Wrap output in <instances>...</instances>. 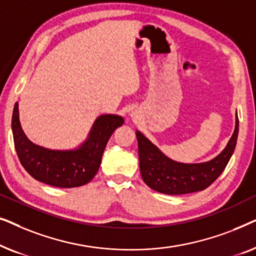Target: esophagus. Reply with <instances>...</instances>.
<instances>
[{
  "mask_svg": "<svg viewBox=\"0 0 256 256\" xmlns=\"http://www.w3.org/2000/svg\"><path fill=\"white\" fill-rule=\"evenodd\" d=\"M132 116H135V114H132Z\"/></svg>",
  "mask_w": 256,
  "mask_h": 256,
  "instance_id": "1",
  "label": "esophagus"
}]
</instances>
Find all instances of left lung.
Instances as JSON below:
<instances>
[{"mask_svg": "<svg viewBox=\"0 0 256 256\" xmlns=\"http://www.w3.org/2000/svg\"><path fill=\"white\" fill-rule=\"evenodd\" d=\"M239 118L225 149L214 158L202 163H180L160 152L140 130H136L138 143L140 171L150 188L166 194H185L205 190L218 178L230 162L236 146Z\"/></svg>", "mask_w": 256, "mask_h": 256, "instance_id": "left-lung-1", "label": "left lung"}]
</instances>
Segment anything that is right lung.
<instances>
[{
	"label": "right lung",
	"mask_w": 256,
	"mask_h": 256,
	"mask_svg": "<svg viewBox=\"0 0 256 256\" xmlns=\"http://www.w3.org/2000/svg\"><path fill=\"white\" fill-rule=\"evenodd\" d=\"M124 118L115 114L98 116L88 136L74 149H48L31 142L24 134L20 121L18 102L12 110V130L20 162L34 180L56 188H76L85 185L96 176L108 140Z\"/></svg>",
	"instance_id": "add662e5"
}]
</instances>
